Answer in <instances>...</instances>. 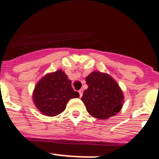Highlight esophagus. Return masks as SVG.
Returning <instances> with one entry per match:
<instances>
[{
  "instance_id": "obj_1",
  "label": "esophagus",
  "mask_w": 159,
  "mask_h": 159,
  "mask_svg": "<svg viewBox=\"0 0 159 159\" xmlns=\"http://www.w3.org/2000/svg\"><path fill=\"white\" fill-rule=\"evenodd\" d=\"M78 92H79L80 97H82V94H83V90H82V89H81V90H79V91H78Z\"/></svg>"
}]
</instances>
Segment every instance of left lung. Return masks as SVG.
Instances as JSON below:
<instances>
[{"instance_id":"obj_1","label":"left lung","mask_w":159,"mask_h":159,"mask_svg":"<svg viewBox=\"0 0 159 159\" xmlns=\"http://www.w3.org/2000/svg\"><path fill=\"white\" fill-rule=\"evenodd\" d=\"M88 88L82 100L86 110L98 119H108L116 115L122 108L124 95L115 80L108 73L94 71L86 77Z\"/></svg>"}]
</instances>
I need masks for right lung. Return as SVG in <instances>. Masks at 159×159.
<instances>
[{"mask_svg": "<svg viewBox=\"0 0 159 159\" xmlns=\"http://www.w3.org/2000/svg\"><path fill=\"white\" fill-rule=\"evenodd\" d=\"M79 97L72 87V81L59 69L47 73L38 81L33 93V100L43 115L54 117L65 109L70 99Z\"/></svg>", "mask_w": 159, "mask_h": 159, "instance_id": "right-lung-1", "label": "right lung"}]
</instances>
